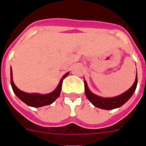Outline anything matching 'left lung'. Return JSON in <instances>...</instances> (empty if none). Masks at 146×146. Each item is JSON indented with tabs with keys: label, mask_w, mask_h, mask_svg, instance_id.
Segmentation results:
<instances>
[{
	"label": "left lung",
	"mask_w": 146,
	"mask_h": 146,
	"mask_svg": "<svg viewBox=\"0 0 146 146\" xmlns=\"http://www.w3.org/2000/svg\"><path fill=\"white\" fill-rule=\"evenodd\" d=\"M84 82H85V95H86L88 99L92 103L93 106H95L97 108H102V109L111 110V109L119 108L121 106H123L124 104L131 98V95H133V93L135 92V91L136 89L138 78H137L136 74L134 84L131 85V87L120 95L112 97V98H103V97L95 95L90 91L85 80Z\"/></svg>",
	"instance_id": "1"
}]
</instances>
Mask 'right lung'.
<instances>
[{
    "label": "right lung",
    "instance_id": "add662e5",
    "mask_svg": "<svg viewBox=\"0 0 146 146\" xmlns=\"http://www.w3.org/2000/svg\"><path fill=\"white\" fill-rule=\"evenodd\" d=\"M69 72H67L66 74L63 75L61 79L59 82L58 85L57 86L53 92L48 94H39V93H27L23 92L19 88H17V86L15 85L13 81V75H12V69L11 68V85L12 89L14 91L15 94L17 96V98H20L25 102L26 105L35 108H39L44 106L51 105L58 98L61 91V85L64 78H66L68 75Z\"/></svg>",
    "mask_w": 146,
    "mask_h": 146
}]
</instances>
